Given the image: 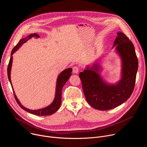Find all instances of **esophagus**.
Listing matches in <instances>:
<instances>
[{"mask_svg":"<svg viewBox=\"0 0 147 147\" xmlns=\"http://www.w3.org/2000/svg\"><path fill=\"white\" fill-rule=\"evenodd\" d=\"M79 71V69L77 67H73V73L74 74H78Z\"/></svg>","mask_w":147,"mask_h":147,"instance_id":"1","label":"esophagus"}]
</instances>
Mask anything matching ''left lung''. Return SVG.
I'll return each instance as SVG.
<instances>
[{
  "mask_svg": "<svg viewBox=\"0 0 147 147\" xmlns=\"http://www.w3.org/2000/svg\"><path fill=\"white\" fill-rule=\"evenodd\" d=\"M117 35L112 48L121 59V79L114 84L105 81L100 75L101 67L96 61L79 74L87 102L100 111L120 105L130 97L134 88L138 66L134 47L124 33L118 32Z\"/></svg>",
  "mask_w": 147,
  "mask_h": 147,
  "instance_id": "1",
  "label": "left lung"
}]
</instances>
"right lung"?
<instances>
[{"mask_svg": "<svg viewBox=\"0 0 147 147\" xmlns=\"http://www.w3.org/2000/svg\"><path fill=\"white\" fill-rule=\"evenodd\" d=\"M32 37H35L36 38H39V35H38L37 34H31L30 35H29L28 36H27L26 38H23L22 39H20L19 42L17 44V45L14 47V48L13 49L11 52V58L10 59L9 63V65L7 67V76H8V78L11 84V87L13 91V93L14 95V97L15 99L17 102V103L19 105V106L22 108L23 109H24V111L35 115H37V116H48V115H51L52 114H53L54 113H55L60 108V105H61V91H62V88L63 87V86H65V84L66 83V82L67 81V80L70 78L71 75V72H72V69L71 68H69V69H66L65 70H63V71H61L59 75L58 76L57 78V81H56V92H55V98L53 101L52 102V103L51 105H49V106L42 108V109H38V110H31L29 109L26 108V107H23L22 103H20V102L19 101V100L18 99L17 97L16 96L15 92L13 90V88L12 86V84H11V77H10V73H11V66H12V62H13V56L12 55L14 54V52H16L22 45L26 43V42L29 40L30 39H31Z\"/></svg>", "mask_w": 147, "mask_h": 147, "instance_id": "right-lung-1", "label": "right lung"}]
</instances>
